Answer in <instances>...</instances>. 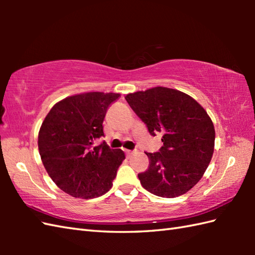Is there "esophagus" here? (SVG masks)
Here are the masks:
<instances>
[{"label": "esophagus", "mask_w": 255, "mask_h": 255, "mask_svg": "<svg viewBox=\"0 0 255 255\" xmlns=\"http://www.w3.org/2000/svg\"><path fill=\"white\" fill-rule=\"evenodd\" d=\"M125 152H126V154L129 156L133 153V151L132 150H125Z\"/></svg>", "instance_id": "1"}]
</instances>
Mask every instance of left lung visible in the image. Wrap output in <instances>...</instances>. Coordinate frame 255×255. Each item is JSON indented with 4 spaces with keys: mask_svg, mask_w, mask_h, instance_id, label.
Wrapping results in <instances>:
<instances>
[{
    "mask_svg": "<svg viewBox=\"0 0 255 255\" xmlns=\"http://www.w3.org/2000/svg\"><path fill=\"white\" fill-rule=\"evenodd\" d=\"M125 99L151 136L162 134L158 152H145L150 165L138 174L141 185L160 197L185 194L202 178L214 153L215 128L208 114L193 97L163 86Z\"/></svg>",
    "mask_w": 255,
    "mask_h": 255,
    "instance_id": "8db88e82",
    "label": "left lung"
}]
</instances>
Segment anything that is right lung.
I'll use <instances>...</instances> for the list:
<instances>
[{
  "label": "right lung",
  "mask_w": 255,
  "mask_h": 255,
  "mask_svg": "<svg viewBox=\"0 0 255 255\" xmlns=\"http://www.w3.org/2000/svg\"><path fill=\"white\" fill-rule=\"evenodd\" d=\"M121 96L90 92L67 97L53 106L42 122L38 149L51 180L77 198L99 197L112 188L124 151L103 141L107 108Z\"/></svg>",
  "instance_id": "add662e5"
}]
</instances>
